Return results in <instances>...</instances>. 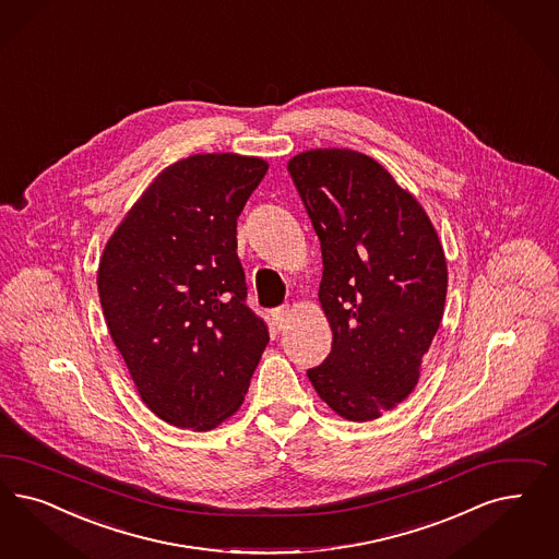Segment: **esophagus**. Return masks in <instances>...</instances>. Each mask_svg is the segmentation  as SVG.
Segmentation results:
<instances>
[{
	"label": "esophagus",
	"instance_id": "34e87169",
	"mask_svg": "<svg viewBox=\"0 0 559 559\" xmlns=\"http://www.w3.org/2000/svg\"><path fill=\"white\" fill-rule=\"evenodd\" d=\"M271 317L277 329H286V324L289 323V307L273 308Z\"/></svg>",
	"mask_w": 559,
	"mask_h": 559
}]
</instances>
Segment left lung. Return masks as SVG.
I'll return each mask as SVG.
<instances>
[{"label":"left lung","mask_w":559,"mask_h":559,"mask_svg":"<svg viewBox=\"0 0 559 559\" xmlns=\"http://www.w3.org/2000/svg\"><path fill=\"white\" fill-rule=\"evenodd\" d=\"M288 170L321 240L319 302L333 333L308 379L335 414L377 419L419 380L444 314V249L419 201L374 158L317 147Z\"/></svg>","instance_id":"8db88e82"}]
</instances>
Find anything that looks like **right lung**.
I'll return each instance as SVG.
<instances>
[{
	"mask_svg": "<svg viewBox=\"0 0 559 559\" xmlns=\"http://www.w3.org/2000/svg\"><path fill=\"white\" fill-rule=\"evenodd\" d=\"M270 164L230 152L166 166L115 228L98 263L110 337L147 409L214 430L238 412L270 342L245 305L236 217Z\"/></svg>",
	"mask_w": 559,
	"mask_h": 559,
	"instance_id": "add662e5",
	"label": "right lung"
}]
</instances>
